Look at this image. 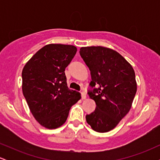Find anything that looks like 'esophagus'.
<instances>
[{"instance_id": "34e87169", "label": "esophagus", "mask_w": 160, "mask_h": 160, "mask_svg": "<svg viewBox=\"0 0 160 160\" xmlns=\"http://www.w3.org/2000/svg\"><path fill=\"white\" fill-rule=\"evenodd\" d=\"M81 98L82 99H86V94L85 92H81Z\"/></svg>"}]
</instances>
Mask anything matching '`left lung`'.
<instances>
[{
	"label": "left lung",
	"mask_w": 160,
	"mask_h": 160,
	"mask_svg": "<svg viewBox=\"0 0 160 160\" xmlns=\"http://www.w3.org/2000/svg\"><path fill=\"white\" fill-rule=\"evenodd\" d=\"M80 54L91 72L89 98L94 112L86 116L87 123L98 132L113 129L132 108L137 91L132 66L117 51L101 47H81Z\"/></svg>",
	"instance_id": "left-lung-1"
}]
</instances>
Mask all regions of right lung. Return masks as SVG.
Returning <instances> with one entry per match:
<instances>
[{"mask_svg":"<svg viewBox=\"0 0 160 160\" xmlns=\"http://www.w3.org/2000/svg\"><path fill=\"white\" fill-rule=\"evenodd\" d=\"M73 45L50 43L42 47L24 66L22 92L35 120L43 127L62 126L81 94L69 89L65 70L76 54Z\"/></svg>","mask_w":160,"mask_h":160,"instance_id":"1","label":"right lung"}]
</instances>
